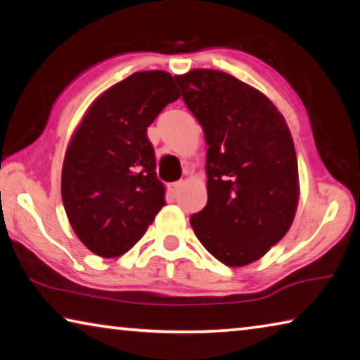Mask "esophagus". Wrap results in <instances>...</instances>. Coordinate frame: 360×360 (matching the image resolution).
<instances>
[{
  "label": "esophagus",
  "mask_w": 360,
  "mask_h": 360,
  "mask_svg": "<svg viewBox=\"0 0 360 360\" xmlns=\"http://www.w3.org/2000/svg\"><path fill=\"white\" fill-rule=\"evenodd\" d=\"M181 187H182V182L181 181H178V182H173V184H169L168 186V192L173 195V197H178V193H179V191H181Z\"/></svg>",
  "instance_id": "obj_1"
}]
</instances>
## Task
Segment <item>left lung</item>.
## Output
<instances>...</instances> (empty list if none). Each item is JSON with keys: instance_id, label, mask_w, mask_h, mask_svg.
Listing matches in <instances>:
<instances>
[{"instance_id": "obj_1", "label": "left lung", "mask_w": 360, "mask_h": 360, "mask_svg": "<svg viewBox=\"0 0 360 360\" xmlns=\"http://www.w3.org/2000/svg\"><path fill=\"white\" fill-rule=\"evenodd\" d=\"M174 79L208 144V203L191 216L192 229L222 264H252L288 233L297 211L288 124L264 94L227 72L193 70Z\"/></svg>"}]
</instances>
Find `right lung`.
<instances>
[{
	"mask_svg": "<svg viewBox=\"0 0 360 360\" xmlns=\"http://www.w3.org/2000/svg\"><path fill=\"white\" fill-rule=\"evenodd\" d=\"M178 98L169 72H133L92 103L72 135L63 206L77 238L100 257L135 246L165 205L148 127Z\"/></svg>",
	"mask_w": 360,
	"mask_h": 360,
	"instance_id": "right-lung-1",
	"label": "right lung"
}]
</instances>
